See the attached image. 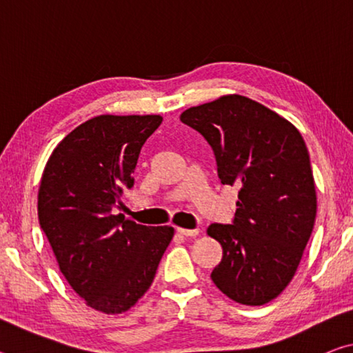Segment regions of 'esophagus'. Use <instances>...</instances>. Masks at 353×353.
<instances>
[{"label":"esophagus","instance_id":"1","mask_svg":"<svg viewBox=\"0 0 353 353\" xmlns=\"http://www.w3.org/2000/svg\"><path fill=\"white\" fill-rule=\"evenodd\" d=\"M177 234L179 235H183V236H196L199 235V229H181V227H177Z\"/></svg>","mask_w":353,"mask_h":353}]
</instances>
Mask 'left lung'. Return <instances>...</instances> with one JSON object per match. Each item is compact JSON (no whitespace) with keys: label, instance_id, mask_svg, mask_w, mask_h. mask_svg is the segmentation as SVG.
Segmentation results:
<instances>
[{"label":"left lung","instance_id":"1","mask_svg":"<svg viewBox=\"0 0 353 353\" xmlns=\"http://www.w3.org/2000/svg\"><path fill=\"white\" fill-rule=\"evenodd\" d=\"M181 121L212 146L221 183L240 188L232 224L207 229L223 246L213 283L243 305H265L294 277L313 232L305 141L288 119L241 94L190 107Z\"/></svg>","mask_w":353,"mask_h":353}]
</instances>
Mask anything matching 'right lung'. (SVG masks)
I'll list each match as a JSON object with an SVG mask.
<instances>
[{"label": "right lung", "instance_id": "add662e5", "mask_svg": "<svg viewBox=\"0 0 353 353\" xmlns=\"http://www.w3.org/2000/svg\"><path fill=\"white\" fill-rule=\"evenodd\" d=\"M160 115H99L82 123L48 159L39 223L71 288L105 314L128 312L149 290L174 229L112 214Z\"/></svg>", "mask_w": 353, "mask_h": 353}]
</instances>
